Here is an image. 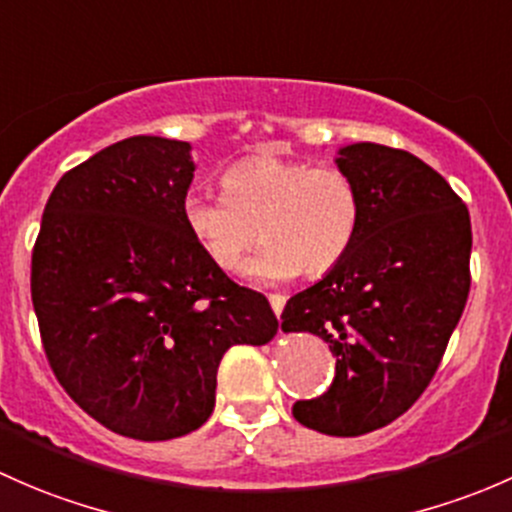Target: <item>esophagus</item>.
Returning <instances> with one entry per match:
<instances>
[{
    "label": "esophagus",
    "mask_w": 512,
    "mask_h": 512,
    "mask_svg": "<svg viewBox=\"0 0 512 512\" xmlns=\"http://www.w3.org/2000/svg\"><path fill=\"white\" fill-rule=\"evenodd\" d=\"M268 303H271L273 313L281 315L283 305H286V295H281V293H268Z\"/></svg>",
    "instance_id": "obj_1"
}]
</instances>
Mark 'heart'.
I'll return each mask as SVG.
<instances>
[{
  "instance_id": "obj_1",
  "label": "heart",
  "mask_w": 512,
  "mask_h": 512,
  "mask_svg": "<svg viewBox=\"0 0 512 512\" xmlns=\"http://www.w3.org/2000/svg\"><path fill=\"white\" fill-rule=\"evenodd\" d=\"M221 197L189 192L182 221L194 244L221 271H234L256 236L266 244L246 263L258 281L333 271L355 244L362 192L340 167L258 152L221 175Z\"/></svg>"
}]
</instances>
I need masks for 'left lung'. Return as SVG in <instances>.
<instances>
[{"label": "left lung", "instance_id": "1", "mask_svg": "<svg viewBox=\"0 0 512 512\" xmlns=\"http://www.w3.org/2000/svg\"><path fill=\"white\" fill-rule=\"evenodd\" d=\"M337 167L362 192L360 234L323 281L288 300L281 328L323 337L335 355L333 384L295 402V421L360 436L407 412L439 370L471 291V217L412 152L357 142Z\"/></svg>", "mask_w": 512, "mask_h": 512}]
</instances>
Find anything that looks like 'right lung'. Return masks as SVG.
Wrapping results in <instances>:
<instances>
[{
	"mask_svg": "<svg viewBox=\"0 0 512 512\" xmlns=\"http://www.w3.org/2000/svg\"><path fill=\"white\" fill-rule=\"evenodd\" d=\"M189 142L135 135L59 179L31 251L46 360L105 429L167 441L214 409L231 345L278 330L266 295L231 281L182 221Z\"/></svg>",
	"mask_w": 512,
	"mask_h": 512,
	"instance_id": "add662e5",
	"label": "right lung"
}]
</instances>
